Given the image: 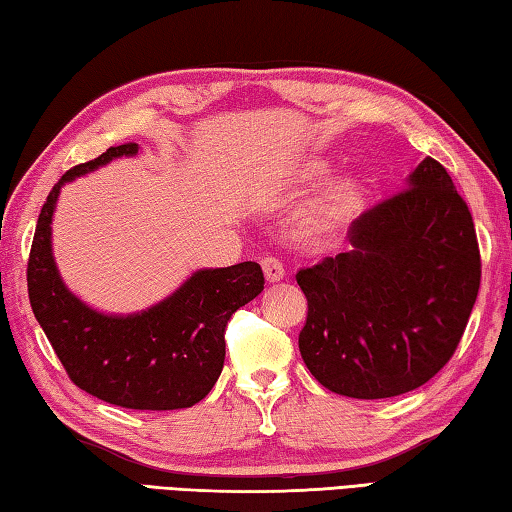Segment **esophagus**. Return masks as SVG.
<instances>
[{
	"label": "esophagus",
	"mask_w": 512,
	"mask_h": 512,
	"mask_svg": "<svg viewBox=\"0 0 512 512\" xmlns=\"http://www.w3.org/2000/svg\"><path fill=\"white\" fill-rule=\"evenodd\" d=\"M260 265H263V272H265V281L267 283H281L285 278V267L278 258L274 256H267L260 260Z\"/></svg>",
	"instance_id": "34e87169"
}]
</instances>
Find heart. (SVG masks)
Segmentation results:
<instances>
[{
	"label": "heart",
	"instance_id": "heart-1",
	"mask_svg": "<svg viewBox=\"0 0 512 512\" xmlns=\"http://www.w3.org/2000/svg\"><path fill=\"white\" fill-rule=\"evenodd\" d=\"M327 176L323 162H307L301 171L303 185H316ZM363 189L359 180L341 178L314 200L310 207L296 218V238L307 247H325L341 234L347 223L359 214Z\"/></svg>",
	"mask_w": 512,
	"mask_h": 512
}]
</instances>
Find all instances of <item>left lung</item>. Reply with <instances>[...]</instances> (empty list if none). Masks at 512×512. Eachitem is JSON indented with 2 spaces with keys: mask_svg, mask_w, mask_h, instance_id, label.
<instances>
[{
  "mask_svg": "<svg viewBox=\"0 0 512 512\" xmlns=\"http://www.w3.org/2000/svg\"><path fill=\"white\" fill-rule=\"evenodd\" d=\"M350 240L352 252L298 269V350L327 390L397 397L428 383L464 336L481 283L475 223L446 167L426 158L408 189L354 220Z\"/></svg>",
  "mask_w": 512,
  "mask_h": 512,
  "instance_id": "left-lung-1",
  "label": "left lung"
}]
</instances>
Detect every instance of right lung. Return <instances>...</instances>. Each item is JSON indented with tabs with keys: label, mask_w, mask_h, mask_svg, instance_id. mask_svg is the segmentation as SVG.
Wrapping results in <instances>:
<instances>
[{
	"label": "right lung",
	"mask_w": 512,
	"mask_h": 512,
	"mask_svg": "<svg viewBox=\"0 0 512 512\" xmlns=\"http://www.w3.org/2000/svg\"><path fill=\"white\" fill-rule=\"evenodd\" d=\"M138 153L136 142L75 165L48 194L37 218L26 281L33 314L77 388L131 410L191 408L214 388L225 363V327L238 307L263 292L258 263L200 269L176 294L131 316L91 310L64 287L51 254V220L64 182L113 158Z\"/></svg>",
	"instance_id": "obj_1"
}]
</instances>
